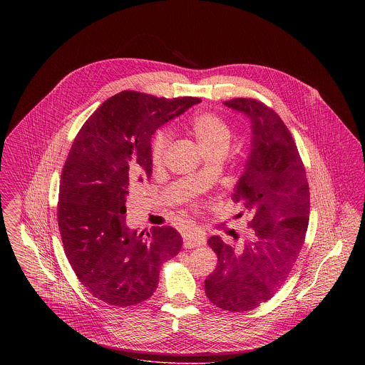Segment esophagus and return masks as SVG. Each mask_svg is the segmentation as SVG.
<instances>
[{
    "label": "esophagus",
    "instance_id": "esophagus-1",
    "mask_svg": "<svg viewBox=\"0 0 365 365\" xmlns=\"http://www.w3.org/2000/svg\"><path fill=\"white\" fill-rule=\"evenodd\" d=\"M205 243V237L200 232H186L183 235V246L186 249H192V247H198L201 245Z\"/></svg>",
    "mask_w": 365,
    "mask_h": 365
}]
</instances>
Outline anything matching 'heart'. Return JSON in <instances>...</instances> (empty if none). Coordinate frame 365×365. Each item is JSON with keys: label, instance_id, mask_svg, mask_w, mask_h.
<instances>
[{"label": "heart", "instance_id": "heart-1", "mask_svg": "<svg viewBox=\"0 0 365 365\" xmlns=\"http://www.w3.org/2000/svg\"><path fill=\"white\" fill-rule=\"evenodd\" d=\"M190 130L205 155L219 150L227 152L232 139L231 125L222 116L213 112L195 115L191 120ZM170 142L171 135L167 130H160L155 134L150 145V158L155 167H160L163 164Z\"/></svg>", "mask_w": 365, "mask_h": 365}]
</instances>
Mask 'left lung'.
<instances>
[{
  "mask_svg": "<svg viewBox=\"0 0 365 365\" xmlns=\"http://www.w3.org/2000/svg\"><path fill=\"white\" fill-rule=\"evenodd\" d=\"M228 108L252 122V152L232 201L252 212L253 238L241 247L210 237L216 269L205 279L209 301L246 312L277 294L290 275L309 222V185L297 145L278 113L255 98H232Z\"/></svg>",
  "mask_w": 365,
  "mask_h": 365,
  "instance_id": "1",
  "label": "left lung"
}]
</instances>
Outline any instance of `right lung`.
I'll use <instances>...</instances> for the list:
<instances>
[{
    "instance_id": "1",
    "label": "right lung",
    "mask_w": 365,
    "mask_h": 365,
    "mask_svg": "<svg viewBox=\"0 0 365 365\" xmlns=\"http://www.w3.org/2000/svg\"><path fill=\"white\" fill-rule=\"evenodd\" d=\"M200 101L124 90L73 139L61 173L57 222L75 275L108 305L131 307L152 297L161 264L180 252L182 237L173 227H153L143 235L125 226V195L150 178L157 128Z\"/></svg>"
}]
</instances>
